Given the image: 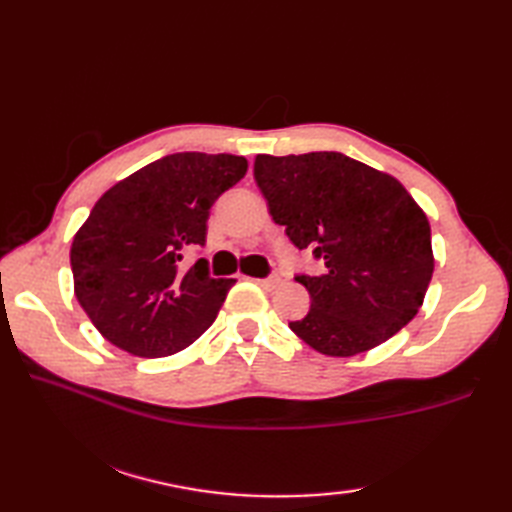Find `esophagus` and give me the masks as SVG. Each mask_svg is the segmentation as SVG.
<instances>
[{
    "label": "esophagus",
    "mask_w": 512,
    "mask_h": 512,
    "mask_svg": "<svg viewBox=\"0 0 512 512\" xmlns=\"http://www.w3.org/2000/svg\"><path fill=\"white\" fill-rule=\"evenodd\" d=\"M279 277L277 275H273V277H266V279H257V284L259 286H264V288H275L277 284H279Z\"/></svg>",
    "instance_id": "1"
}]
</instances>
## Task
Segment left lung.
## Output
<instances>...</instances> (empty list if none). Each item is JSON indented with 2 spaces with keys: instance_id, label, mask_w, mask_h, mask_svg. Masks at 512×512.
I'll return each mask as SVG.
<instances>
[{
  "instance_id": "1",
  "label": "left lung",
  "mask_w": 512,
  "mask_h": 512,
  "mask_svg": "<svg viewBox=\"0 0 512 512\" xmlns=\"http://www.w3.org/2000/svg\"><path fill=\"white\" fill-rule=\"evenodd\" d=\"M268 211L297 248L323 259L299 275L310 312L290 330L325 356H356L416 317L433 275L431 226L409 191L385 171L339 151L255 158Z\"/></svg>"
}]
</instances>
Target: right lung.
Masks as SVG:
<instances>
[{"label":"right lung","instance_id":"right-lung-1","mask_svg":"<svg viewBox=\"0 0 512 512\" xmlns=\"http://www.w3.org/2000/svg\"><path fill=\"white\" fill-rule=\"evenodd\" d=\"M244 156L171 154L116 182L70 248L74 295L103 339L143 356H171L209 330L235 279L209 277L182 250L206 242L213 202L246 176Z\"/></svg>","mask_w":512,"mask_h":512}]
</instances>
